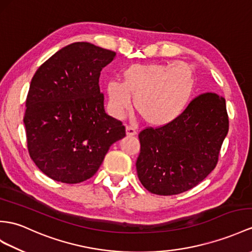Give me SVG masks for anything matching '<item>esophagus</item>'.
Here are the masks:
<instances>
[{"label":"esophagus","instance_id":"obj_1","mask_svg":"<svg viewBox=\"0 0 252 252\" xmlns=\"http://www.w3.org/2000/svg\"><path fill=\"white\" fill-rule=\"evenodd\" d=\"M126 134H127L128 137L136 136V134H137V130H136V128L132 127V126H126Z\"/></svg>","mask_w":252,"mask_h":252}]
</instances>
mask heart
Listing matches in <instances>:
<instances>
[{"instance_id": "b5f03b06", "label": "heart", "mask_w": 252, "mask_h": 252, "mask_svg": "<svg viewBox=\"0 0 252 252\" xmlns=\"http://www.w3.org/2000/svg\"><path fill=\"white\" fill-rule=\"evenodd\" d=\"M123 81L107 84L108 110L120 119L134 108L152 126L173 122L187 107L195 88L194 70L186 63L132 64L122 72Z\"/></svg>"}]
</instances>
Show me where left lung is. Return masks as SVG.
I'll use <instances>...</instances> for the list:
<instances>
[{"instance_id": "left-lung-1", "label": "left lung", "mask_w": 252, "mask_h": 252, "mask_svg": "<svg viewBox=\"0 0 252 252\" xmlns=\"http://www.w3.org/2000/svg\"><path fill=\"white\" fill-rule=\"evenodd\" d=\"M228 131L222 96L207 92L193 98L173 122L140 131L136 167L141 184L159 195L197 186L217 165Z\"/></svg>"}]
</instances>
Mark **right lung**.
I'll use <instances>...</instances> for the list:
<instances>
[{
  "instance_id": "add662e5",
  "label": "right lung",
  "mask_w": 252,
  "mask_h": 252,
  "mask_svg": "<svg viewBox=\"0 0 252 252\" xmlns=\"http://www.w3.org/2000/svg\"><path fill=\"white\" fill-rule=\"evenodd\" d=\"M115 52L73 42L36 70L26 100L29 154L42 173L66 184L91 179L110 146L126 136L122 122L106 113L101 69Z\"/></svg>"
}]
</instances>
